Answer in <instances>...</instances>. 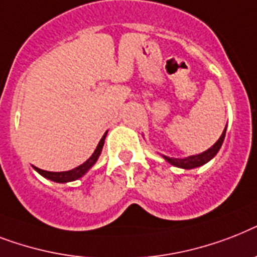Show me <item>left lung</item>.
<instances>
[{
    "mask_svg": "<svg viewBox=\"0 0 257 257\" xmlns=\"http://www.w3.org/2000/svg\"><path fill=\"white\" fill-rule=\"evenodd\" d=\"M225 130H227V126H225L224 131L221 133L220 138L217 139V142L213 146H211L210 149L206 150L204 153L198 154V155H191V157L187 158H170L166 157V155H162L163 159L166 162H168L172 166H175V167L179 168H184V170H192V168L200 167L203 164L208 163V162L215 158L217 153H219V150H220L221 145H223V142H224L225 138Z\"/></svg>",
    "mask_w": 257,
    "mask_h": 257,
    "instance_id": "obj_1",
    "label": "left lung"
}]
</instances>
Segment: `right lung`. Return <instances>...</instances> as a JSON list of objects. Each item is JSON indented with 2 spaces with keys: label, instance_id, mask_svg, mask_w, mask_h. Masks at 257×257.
<instances>
[{
  "label": "right lung",
  "instance_id": "1",
  "mask_svg": "<svg viewBox=\"0 0 257 257\" xmlns=\"http://www.w3.org/2000/svg\"><path fill=\"white\" fill-rule=\"evenodd\" d=\"M106 135H107V131L104 133V135L99 141V143H98V146H96V149L93 153V155H91V157H90L85 163H82L81 166H78V167L73 168V170L62 171V172H51V171L41 170V168L34 167V166H33V168H34L40 175H42L44 178H46V179L49 180H53V182H55V183H69V182H74V180L79 179V178H82L83 175H86V174L93 168V166L95 164V162L98 161V158H99L100 153H102Z\"/></svg>",
  "mask_w": 257,
  "mask_h": 257
}]
</instances>
